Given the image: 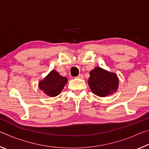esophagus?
Wrapping results in <instances>:
<instances>
[{
	"label": "esophagus",
	"mask_w": 149,
	"mask_h": 149,
	"mask_svg": "<svg viewBox=\"0 0 149 149\" xmlns=\"http://www.w3.org/2000/svg\"><path fill=\"white\" fill-rule=\"evenodd\" d=\"M76 77H77V78H79V79H84V75H83V74H79V75H78V76H77Z\"/></svg>",
	"instance_id": "obj_1"
}]
</instances>
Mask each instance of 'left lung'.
<instances>
[{
	"label": "left lung",
	"mask_w": 149,
	"mask_h": 149,
	"mask_svg": "<svg viewBox=\"0 0 149 149\" xmlns=\"http://www.w3.org/2000/svg\"><path fill=\"white\" fill-rule=\"evenodd\" d=\"M88 85L95 95L104 97L116 91L118 78L114 73L97 67L90 72Z\"/></svg>",
	"instance_id": "left-lung-1"
}]
</instances>
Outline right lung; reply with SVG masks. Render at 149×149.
I'll return each instance as SVG.
<instances>
[{
  "label": "right lung",
  "instance_id": "right-lung-1",
  "mask_svg": "<svg viewBox=\"0 0 149 149\" xmlns=\"http://www.w3.org/2000/svg\"><path fill=\"white\" fill-rule=\"evenodd\" d=\"M68 82L66 77H62L55 70L50 72L43 80L39 82V89L50 97H56L61 93Z\"/></svg>",
  "mask_w": 149,
  "mask_h": 149
}]
</instances>
